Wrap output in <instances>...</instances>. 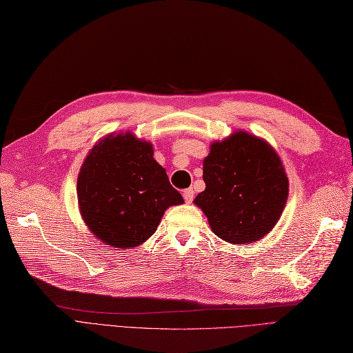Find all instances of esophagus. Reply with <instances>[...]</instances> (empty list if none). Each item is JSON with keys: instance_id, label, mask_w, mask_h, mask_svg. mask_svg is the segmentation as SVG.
<instances>
[{"instance_id": "34e87169", "label": "esophagus", "mask_w": 353, "mask_h": 353, "mask_svg": "<svg viewBox=\"0 0 353 353\" xmlns=\"http://www.w3.org/2000/svg\"><path fill=\"white\" fill-rule=\"evenodd\" d=\"M183 198L186 203H190L193 201V189H185L183 190Z\"/></svg>"}]
</instances>
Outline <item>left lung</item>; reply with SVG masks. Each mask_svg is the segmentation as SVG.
I'll return each mask as SVG.
<instances>
[{"instance_id":"obj_1","label":"left lung","mask_w":353,"mask_h":353,"mask_svg":"<svg viewBox=\"0 0 353 353\" xmlns=\"http://www.w3.org/2000/svg\"><path fill=\"white\" fill-rule=\"evenodd\" d=\"M205 190L193 199L207 215L214 234L233 245H249L267 236L286 205L289 179L267 141L234 130L210 145L203 158Z\"/></svg>"}]
</instances>
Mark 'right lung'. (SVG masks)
<instances>
[{"label":"right lung","mask_w":353,"mask_h":353,"mask_svg":"<svg viewBox=\"0 0 353 353\" xmlns=\"http://www.w3.org/2000/svg\"><path fill=\"white\" fill-rule=\"evenodd\" d=\"M77 202L99 242L132 249L155 233L165 210L185 201L155 161L152 143L128 130L107 134L88 152L77 177Z\"/></svg>","instance_id":"add662e5"}]
</instances>
